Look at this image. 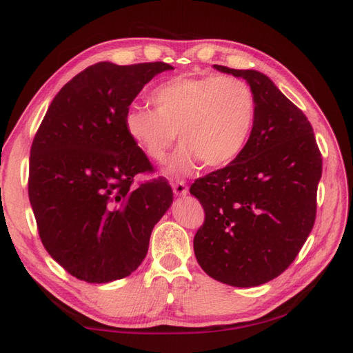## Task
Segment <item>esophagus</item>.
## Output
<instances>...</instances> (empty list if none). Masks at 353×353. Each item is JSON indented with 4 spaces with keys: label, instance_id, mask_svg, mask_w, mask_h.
Instances as JSON below:
<instances>
[{
    "label": "esophagus",
    "instance_id": "34e87169",
    "mask_svg": "<svg viewBox=\"0 0 353 353\" xmlns=\"http://www.w3.org/2000/svg\"><path fill=\"white\" fill-rule=\"evenodd\" d=\"M172 192H174L176 197H185L188 194V186L183 182H174L172 183Z\"/></svg>",
    "mask_w": 353,
    "mask_h": 353
}]
</instances>
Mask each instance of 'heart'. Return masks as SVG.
<instances>
[{"label":"heart","instance_id":"heart-1","mask_svg":"<svg viewBox=\"0 0 353 353\" xmlns=\"http://www.w3.org/2000/svg\"><path fill=\"white\" fill-rule=\"evenodd\" d=\"M154 110L130 106L124 129L144 154L163 161L179 134L181 147L163 174L188 176L203 162L223 168L243 153L256 118V100L249 83L236 77L177 76L152 92Z\"/></svg>","mask_w":353,"mask_h":353}]
</instances>
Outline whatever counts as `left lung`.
I'll return each mask as SVG.
<instances>
[{"mask_svg": "<svg viewBox=\"0 0 353 353\" xmlns=\"http://www.w3.org/2000/svg\"><path fill=\"white\" fill-rule=\"evenodd\" d=\"M214 68L249 83L256 118L243 153L191 186L206 214L194 253L212 279L258 287L283 273L311 234L321 154L308 118L265 74Z\"/></svg>", "mask_w": 353, "mask_h": 353, "instance_id": "8db88e82", "label": "left lung"}]
</instances>
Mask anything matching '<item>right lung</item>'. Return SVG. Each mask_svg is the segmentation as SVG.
Wrapping results in <instances>:
<instances>
[{"mask_svg": "<svg viewBox=\"0 0 353 353\" xmlns=\"http://www.w3.org/2000/svg\"><path fill=\"white\" fill-rule=\"evenodd\" d=\"M163 62H99L70 80L45 114L30 150L28 199L45 250L89 283L132 274L154 224L172 203L165 181L133 188L152 168L124 129V114Z\"/></svg>", "mask_w": 353, "mask_h": 353, "instance_id": "add662e5", "label": "right lung"}]
</instances>
